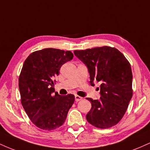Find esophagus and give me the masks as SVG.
<instances>
[{
    "instance_id": "34e87169",
    "label": "esophagus",
    "mask_w": 150,
    "mask_h": 150,
    "mask_svg": "<svg viewBox=\"0 0 150 150\" xmlns=\"http://www.w3.org/2000/svg\"><path fill=\"white\" fill-rule=\"evenodd\" d=\"M75 101H79L82 100V97H80V96H78V95H75Z\"/></svg>"
}]
</instances>
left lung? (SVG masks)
<instances>
[{"instance_id": "8db88e82", "label": "left lung", "mask_w": 150, "mask_h": 150, "mask_svg": "<svg viewBox=\"0 0 150 150\" xmlns=\"http://www.w3.org/2000/svg\"><path fill=\"white\" fill-rule=\"evenodd\" d=\"M74 54L87 66L91 85L96 81L101 82L100 99L87 98L92 104L87 120L99 128L116 125L124 116L132 97L130 63L118 49L109 46L76 50Z\"/></svg>"}]
</instances>
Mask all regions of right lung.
Returning <instances> with one entry per match:
<instances>
[{"label": "right lung", "mask_w": 150, "mask_h": 150, "mask_svg": "<svg viewBox=\"0 0 150 150\" xmlns=\"http://www.w3.org/2000/svg\"><path fill=\"white\" fill-rule=\"evenodd\" d=\"M73 58L71 51L49 48L34 51L24 62L19 77L21 103L30 119L40 129L59 128L73 106V94H54L53 87L60 68Z\"/></svg>", "instance_id": "add662e5"}]
</instances>
